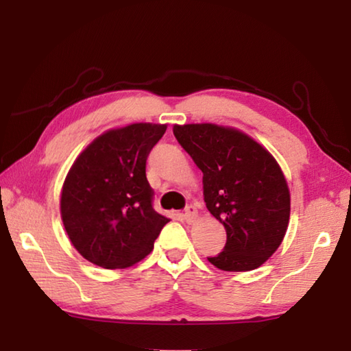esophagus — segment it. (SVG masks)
<instances>
[{"label":"esophagus","instance_id":"obj_1","mask_svg":"<svg viewBox=\"0 0 351 351\" xmlns=\"http://www.w3.org/2000/svg\"><path fill=\"white\" fill-rule=\"evenodd\" d=\"M197 217H198L197 207H195V206H187L186 210H184V218H186V221L192 224L195 219H197Z\"/></svg>","mask_w":351,"mask_h":351}]
</instances>
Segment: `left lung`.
<instances>
[{
    "mask_svg": "<svg viewBox=\"0 0 351 351\" xmlns=\"http://www.w3.org/2000/svg\"><path fill=\"white\" fill-rule=\"evenodd\" d=\"M175 138L203 171L209 212L224 226V251L209 257L221 271L257 269L282 245L291 212L289 187L266 148L234 127L184 123Z\"/></svg>",
    "mask_w": 351,
    "mask_h": 351,
    "instance_id": "8db88e82",
    "label": "left lung"
}]
</instances>
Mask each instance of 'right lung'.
Masks as SVG:
<instances>
[{
    "label": "right lung",
    "instance_id": "obj_1",
    "mask_svg": "<svg viewBox=\"0 0 351 351\" xmlns=\"http://www.w3.org/2000/svg\"><path fill=\"white\" fill-rule=\"evenodd\" d=\"M165 123L111 128L82 150L64 178L60 215L73 246L105 269H125L153 251L170 219L153 209L145 162Z\"/></svg>",
    "mask_w": 351,
    "mask_h": 351
}]
</instances>
